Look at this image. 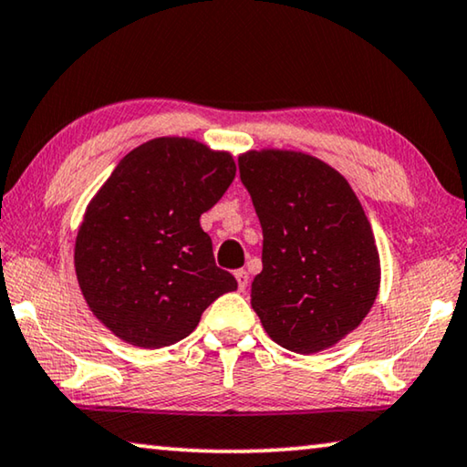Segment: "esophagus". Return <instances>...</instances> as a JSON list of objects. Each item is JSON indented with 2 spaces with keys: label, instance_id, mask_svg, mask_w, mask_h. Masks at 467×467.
Returning a JSON list of instances; mask_svg holds the SVG:
<instances>
[{
  "label": "esophagus",
  "instance_id": "34e87169",
  "mask_svg": "<svg viewBox=\"0 0 467 467\" xmlns=\"http://www.w3.org/2000/svg\"><path fill=\"white\" fill-rule=\"evenodd\" d=\"M235 279H238V288H240V292H244L248 288V284H250V277H248V271H244V269H238L235 271Z\"/></svg>",
  "mask_w": 467,
  "mask_h": 467
}]
</instances>
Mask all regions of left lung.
Instances as JSON below:
<instances>
[{
    "mask_svg": "<svg viewBox=\"0 0 467 467\" xmlns=\"http://www.w3.org/2000/svg\"><path fill=\"white\" fill-rule=\"evenodd\" d=\"M238 167L263 227L250 303L265 332L300 355L334 347L361 324L379 288L361 202L338 171L303 152H246Z\"/></svg>",
    "mask_w": 467,
    "mask_h": 467,
    "instance_id": "left-lung-1",
    "label": "left lung"
}]
</instances>
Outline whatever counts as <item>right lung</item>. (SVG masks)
<instances>
[{
	"instance_id": "right-lung-1",
	"label": "right lung",
	"mask_w": 467,
	"mask_h": 467,
	"mask_svg": "<svg viewBox=\"0 0 467 467\" xmlns=\"http://www.w3.org/2000/svg\"><path fill=\"white\" fill-rule=\"evenodd\" d=\"M235 177L232 154L188 138L141 143L96 193L77 234L75 269L93 315L129 344L171 347L204 308L238 288L214 265L200 214Z\"/></svg>"
}]
</instances>
